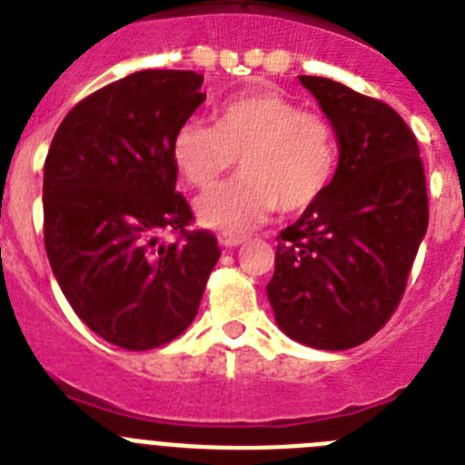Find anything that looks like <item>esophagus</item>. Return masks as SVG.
Segmentation results:
<instances>
[{"label": "esophagus", "mask_w": 465, "mask_h": 465, "mask_svg": "<svg viewBox=\"0 0 465 465\" xmlns=\"http://www.w3.org/2000/svg\"><path fill=\"white\" fill-rule=\"evenodd\" d=\"M246 240H249V237H246V235H235V232H223V235H219L221 246H228V249H232V246L244 244Z\"/></svg>", "instance_id": "obj_1"}]
</instances>
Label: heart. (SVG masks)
<instances>
[{"instance_id": "1", "label": "heart", "mask_w": 465, "mask_h": 465, "mask_svg": "<svg viewBox=\"0 0 465 465\" xmlns=\"http://www.w3.org/2000/svg\"><path fill=\"white\" fill-rule=\"evenodd\" d=\"M240 158L242 176L197 200V219L223 232H246L274 209L305 212L331 186L338 134L331 118L300 109L279 90H258L223 102L213 127L183 123L172 139V160L197 191H207Z\"/></svg>"}]
</instances>
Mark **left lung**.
<instances>
[{"instance_id":"obj_1","label":"left lung","mask_w":465,"mask_h":465,"mask_svg":"<svg viewBox=\"0 0 465 465\" xmlns=\"http://www.w3.org/2000/svg\"><path fill=\"white\" fill-rule=\"evenodd\" d=\"M331 118L338 172L277 237L268 298L289 338L314 349L371 340L401 302L429 228L424 163L408 123L338 81L300 76Z\"/></svg>"}]
</instances>
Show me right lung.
I'll return each mask as SVG.
<instances>
[{
  "label": "right lung",
  "mask_w": 465,
  "mask_h": 465,
  "mask_svg": "<svg viewBox=\"0 0 465 465\" xmlns=\"http://www.w3.org/2000/svg\"><path fill=\"white\" fill-rule=\"evenodd\" d=\"M203 76L143 69L69 111L44 165V244L64 298L106 342L146 351L195 319L221 249L176 191L172 139ZM174 232L172 245L159 242Z\"/></svg>",
  "instance_id": "1"
}]
</instances>
